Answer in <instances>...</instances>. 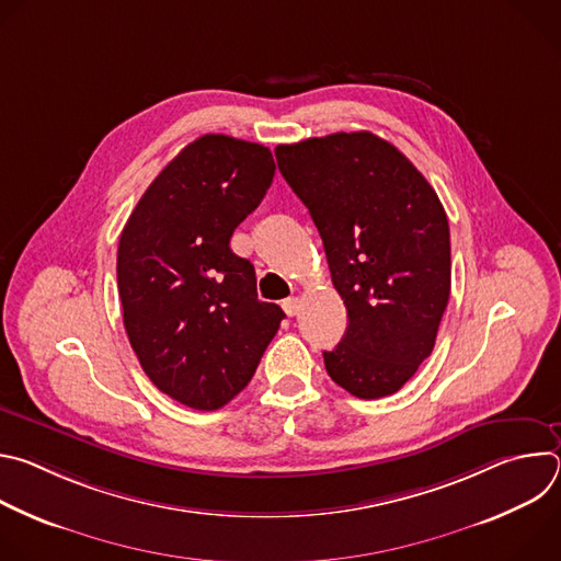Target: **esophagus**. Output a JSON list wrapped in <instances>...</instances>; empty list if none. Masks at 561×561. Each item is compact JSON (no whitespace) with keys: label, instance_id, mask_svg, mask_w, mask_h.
<instances>
[{"label":"esophagus","instance_id":"34e87169","mask_svg":"<svg viewBox=\"0 0 561 561\" xmlns=\"http://www.w3.org/2000/svg\"><path fill=\"white\" fill-rule=\"evenodd\" d=\"M282 308H284V312H286L288 317H295V314L299 312V299H297V297H288V299L282 301Z\"/></svg>","mask_w":561,"mask_h":561}]
</instances>
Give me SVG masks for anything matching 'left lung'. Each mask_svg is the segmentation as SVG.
<instances>
[{
    "label": "left lung",
    "mask_w": 561,
    "mask_h": 561,
    "mask_svg": "<svg viewBox=\"0 0 561 561\" xmlns=\"http://www.w3.org/2000/svg\"><path fill=\"white\" fill-rule=\"evenodd\" d=\"M275 157L322 237L348 312L342 342L324 353L331 379L359 399L397 392L433 353L450 295L437 193L368 130L279 144Z\"/></svg>",
    "instance_id": "1"
}]
</instances>
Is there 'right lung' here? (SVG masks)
<instances>
[{
  "mask_svg": "<svg viewBox=\"0 0 561 561\" xmlns=\"http://www.w3.org/2000/svg\"><path fill=\"white\" fill-rule=\"evenodd\" d=\"M273 152L228 135L191 141L146 188L117 249L128 342L150 381L195 411L242 392L284 310L257 299L232 230L264 199Z\"/></svg>",
  "mask_w": 561,
  "mask_h": 561,
  "instance_id": "add662e5",
  "label": "right lung"
}]
</instances>
